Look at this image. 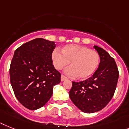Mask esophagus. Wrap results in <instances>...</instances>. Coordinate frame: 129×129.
<instances>
[{"instance_id":"esophagus-1","label":"esophagus","mask_w":129,"mask_h":129,"mask_svg":"<svg viewBox=\"0 0 129 129\" xmlns=\"http://www.w3.org/2000/svg\"><path fill=\"white\" fill-rule=\"evenodd\" d=\"M60 80H61V81H64V80H67V78L65 76H64V75H62L61 76V78H60Z\"/></svg>"}]
</instances>
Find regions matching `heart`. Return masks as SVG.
<instances>
[{
    "instance_id": "1",
    "label": "heart",
    "mask_w": 129,
    "mask_h": 129,
    "mask_svg": "<svg viewBox=\"0 0 129 129\" xmlns=\"http://www.w3.org/2000/svg\"><path fill=\"white\" fill-rule=\"evenodd\" d=\"M53 65L57 70H61L71 62L65 73L71 77L78 76L80 79H86L95 72L100 62V56L94 50L78 45H67L62 53L55 49L51 55Z\"/></svg>"
}]
</instances>
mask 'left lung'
Segmentation results:
<instances>
[{"label": "left lung", "instance_id": "8db88e82", "mask_svg": "<svg viewBox=\"0 0 129 129\" xmlns=\"http://www.w3.org/2000/svg\"><path fill=\"white\" fill-rule=\"evenodd\" d=\"M100 56L98 69L92 76L82 82H72L69 91L73 104L86 113L102 110L112 99L119 72L114 58L106 51L94 46Z\"/></svg>", "mask_w": 129, "mask_h": 129}]
</instances>
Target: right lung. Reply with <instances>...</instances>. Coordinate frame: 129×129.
Segmentation results:
<instances>
[{"instance_id": "add662e5", "label": "right lung", "mask_w": 129, "mask_h": 129, "mask_svg": "<svg viewBox=\"0 0 129 129\" xmlns=\"http://www.w3.org/2000/svg\"><path fill=\"white\" fill-rule=\"evenodd\" d=\"M54 41L36 38L19 47L10 67V80L17 100L24 107H43L59 84L61 74L55 69L51 55Z\"/></svg>"}]
</instances>
